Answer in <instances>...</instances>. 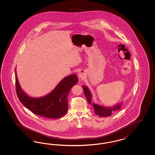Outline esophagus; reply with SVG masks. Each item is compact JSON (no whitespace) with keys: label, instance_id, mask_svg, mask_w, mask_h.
I'll return each instance as SVG.
<instances>
[{"label":"esophagus","instance_id":"34e87169","mask_svg":"<svg viewBox=\"0 0 155 155\" xmlns=\"http://www.w3.org/2000/svg\"><path fill=\"white\" fill-rule=\"evenodd\" d=\"M84 75H84V72L82 71H80L78 74V77L80 79H84Z\"/></svg>","mask_w":155,"mask_h":155}]
</instances>
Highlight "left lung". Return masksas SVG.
Returning a JSON list of instances; mask_svg holds the SVG:
<instances>
[{
  "label": "left lung",
  "instance_id": "left-lung-1",
  "mask_svg": "<svg viewBox=\"0 0 155 155\" xmlns=\"http://www.w3.org/2000/svg\"><path fill=\"white\" fill-rule=\"evenodd\" d=\"M82 88L84 89L85 97L87 99V102L90 104H92L94 107V112L95 115H98L101 117H110L113 112L115 111L116 110H118L121 108L122 105V102L120 103L116 104L113 107H105L102 105H100L98 104L95 103L92 101V94L90 91L89 89L87 86H86L84 85H82Z\"/></svg>",
  "mask_w": 155,
  "mask_h": 155
}]
</instances>
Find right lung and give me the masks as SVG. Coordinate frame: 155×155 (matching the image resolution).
<instances>
[{"mask_svg":"<svg viewBox=\"0 0 155 155\" xmlns=\"http://www.w3.org/2000/svg\"><path fill=\"white\" fill-rule=\"evenodd\" d=\"M16 93L20 102L33 114L43 117L57 119L65 115L68 110V96L71 87L78 83L75 74L65 77L51 93L39 98L29 96L21 89L15 69Z\"/></svg>","mask_w":155,"mask_h":155,"instance_id":"right-lung-1","label":"right lung"}]
</instances>
